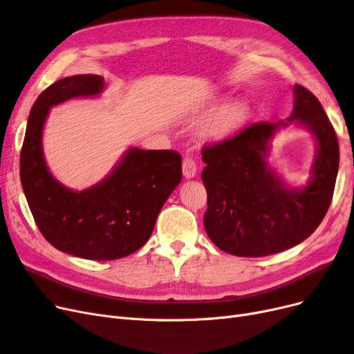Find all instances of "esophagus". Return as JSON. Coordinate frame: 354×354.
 <instances>
[{
  "mask_svg": "<svg viewBox=\"0 0 354 354\" xmlns=\"http://www.w3.org/2000/svg\"><path fill=\"white\" fill-rule=\"evenodd\" d=\"M198 173V165L194 159H192L190 156H186L183 159V176L186 178H194Z\"/></svg>",
  "mask_w": 354,
  "mask_h": 354,
  "instance_id": "34e87169",
  "label": "esophagus"
}]
</instances>
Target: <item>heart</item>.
I'll list each match as a JSON object with an SVG mask.
<instances>
[{"label":"heart","instance_id":"1","mask_svg":"<svg viewBox=\"0 0 354 354\" xmlns=\"http://www.w3.org/2000/svg\"><path fill=\"white\" fill-rule=\"evenodd\" d=\"M218 103L217 99H208L202 104L203 111H211ZM251 118V106L242 99H233L223 103L220 108L211 115L203 125V134L209 138H227L236 134L245 127Z\"/></svg>","mask_w":354,"mask_h":354}]
</instances>
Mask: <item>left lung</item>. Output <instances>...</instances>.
<instances>
[{"mask_svg":"<svg viewBox=\"0 0 354 354\" xmlns=\"http://www.w3.org/2000/svg\"><path fill=\"white\" fill-rule=\"evenodd\" d=\"M292 91L294 108L285 121L252 124L226 142L203 147V226L224 252L264 257L292 248L316 230L329 208L339 167L337 136L315 95L301 85ZM288 126L307 129L317 146L301 187L286 184L268 160L272 138Z\"/></svg>","mask_w":354,"mask_h":354,"instance_id":"left-lung-1","label":"left lung"}]
</instances>
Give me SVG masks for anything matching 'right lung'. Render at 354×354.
<instances>
[{
	"label": "right lung",
	"instance_id": "obj_1",
	"mask_svg": "<svg viewBox=\"0 0 354 354\" xmlns=\"http://www.w3.org/2000/svg\"><path fill=\"white\" fill-rule=\"evenodd\" d=\"M104 87L100 75H73L50 85L32 106L20 153V181L42 236L62 252L97 261L140 250L183 176L177 152L138 147H128L111 173L87 189L73 190L53 176L42 146L50 109L99 97Z\"/></svg>",
	"mask_w": 354,
	"mask_h": 354
}]
</instances>
